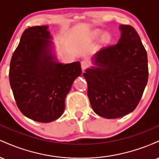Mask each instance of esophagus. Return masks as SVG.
Returning <instances> with one entry per match:
<instances>
[{"instance_id": "obj_1", "label": "esophagus", "mask_w": 159, "mask_h": 159, "mask_svg": "<svg viewBox=\"0 0 159 159\" xmlns=\"http://www.w3.org/2000/svg\"><path fill=\"white\" fill-rule=\"evenodd\" d=\"M81 65L82 70L84 71V70H85V69L89 66V63L87 61H81Z\"/></svg>"}]
</instances>
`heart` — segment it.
<instances>
[{"mask_svg":"<svg viewBox=\"0 0 159 159\" xmlns=\"http://www.w3.org/2000/svg\"><path fill=\"white\" fill-rule=\"evenodd\" d=\"M100 34H101V30H96L94 31L95 36H98ZM100 41H101V43L102 45H108L111 41V35L108 32L104 33L101 36V39H100Z\"/></svg>","mask_w":159,"mask_h":159,"instance_id":"obj_1","label":"heart"}]
</instances>
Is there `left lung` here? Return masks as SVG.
<instances>
[{"label":"left lung","instance_id":"left-lung-1","mask_svg":"<svg viewBox=\"0 0 159 159\" xmlns=\"http://www.w3.org/2000/svg\"><path fill=\"white\" fill-rule=\"evenodd\" d=\"M120 30L117 44L95 54L94 66L83 74L93 110L107 119L132 112L148 81L147 54L139 35L130 25H121Z\"/></svg>","mask_w":159,"mask_h":159}]
</instances>
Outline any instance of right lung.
I'll use <instances>...</instances> for the list:
<instances>
[{"instance_id":"right-lung-1","label":"right lung","mask_w":159,"mask_h":159,"mask_svg":"<svg viewBox=\"0 0 159 159\" xmlns=\"http://www.w3.org/2000/svg\"><path fill=\"white\" fill-rule=\"evenodd\" d=\"M48 26L27 28L10 61V83L20 111L33 120L50 123L63 114L65 98L80 62L58 63L53 54Z\"/></svg>"}]
</instances>
